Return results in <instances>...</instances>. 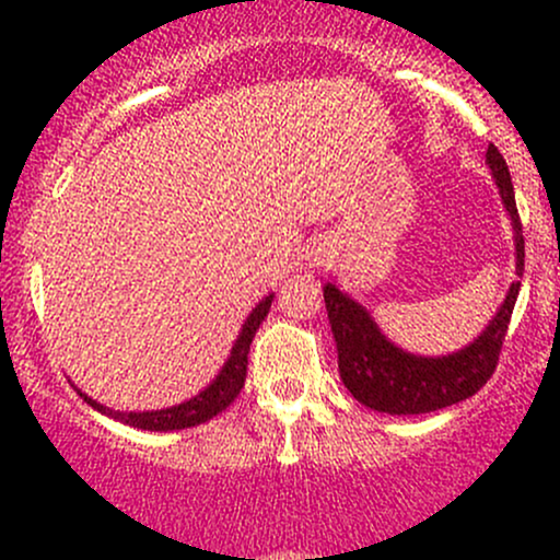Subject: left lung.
<instances>
[{
	"label": "left lung",
	"mask_w": 560,
	"mask_h": 560,
	"mask_svg": "<svg viewBox=\"0 0 560 560\" xmlns=\"http://www.w3.org/2000/svg\"><path fill=\"white\" fill-rule=\"evenodd\" d=\"M487 165H490L494 184L511 215L513 244H516V273H524V234L518 221L516 197H513L511 173L498 147H487ZM518 287L513 281L508 289L503 305L494 313L485 331L464 350L442 358H423L405 352L392 345L376 320L365 311L361 302L339 292L337 284L324 287L326 313L334 331V342L339 352V376L345 387L365 408L389 416H416L432 413V410L447 408L466 397L477 395L485 387L487 378L494 374L500 347L505 342L508 324H511L513 305H516Z\"/></svg>",
	"instance_id": "left-lung-1"
}]
</instances>
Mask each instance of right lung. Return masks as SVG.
<instances>
[{
    "label": "right lung",
    "instance_id": "right-lung-1",
    "mask_svg": "<svg viewBox=\"0 0 560 560\" xmlns=\"http://www.w3.org/2000/svg\"><path fill=\"white\" fill-rule=\"evenodd\" d=\"M273 294H268L266 300H260L258 305L253 307L247 320L242 324L240 337H236L234 347H231L229 361L223 363L221 374H218L213 382L208 384L199 395L191 397V400H184L182 405H173V408H163V410H131V413H124V410H113L107 405H100L86 392L79 389V395L92 405L94 410L100 413L110 416V419L128 423L133 429H144V432H176V429H189V427H199V423L210 421L213 416L226 410L234 397L240 395V389L244 387V378H247V352L249 345H253L255 331L260 329V324L266 320L268 311H271Z\"/></svg>",
    "mask_w": 560,
    "mask_h": 560
}]
</instances>
